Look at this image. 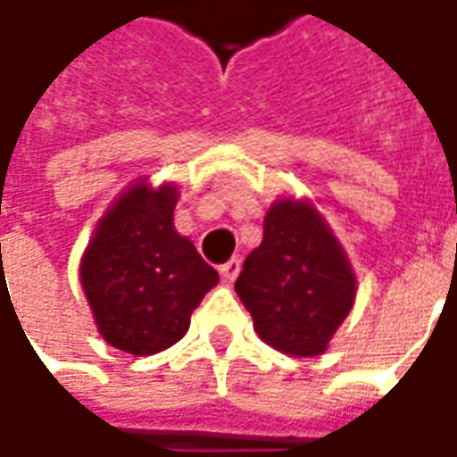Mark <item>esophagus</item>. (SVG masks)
Returning <instances> with one entry per match:
<instances>
[{"mask_svg": "<svg viewBox=\"0 0 457 457\" xmlns=\"http://www.w3.org/2000/svg\"><path fill=\"white\" fill-rule=\"evenodd\" d=\"M240 265H243L240 258H229L228 262L220 268V276H222V280H225V283H232V280L237 278V273H240Z\"/></svg>", "mask_w": 457, "mask_h": 457, "instance_id": "34e87169", "label": "esophagus"}]
</instances>
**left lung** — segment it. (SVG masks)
Returning a JSON list of instances; mask_svg holds the SVG:
<instances>
[{
    "label": "left lung",
    "mask_w": 457,
    "mask_h": 457,
    "mask_svg": "<svg viewBox=\"0 0 457 457\" xmlns=\"http://www.w3.org/2000/svg\"><path fill=\"white\" fill-rule=\"evenodd\" d=\"M235 291L265 344L283 354L319 356L354 306L356 278L313 204L278 199Z\"/></svg>",
    "instance_id": "1"
}]
</instances>
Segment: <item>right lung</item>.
<instances>
[{
  "label": "right lung",
  "mask_w": 457,
  "mask_h": 457,
  "mask_svg": "<svg viewBox=\"0 0 457 457\" xmlns=\"http://www.w3.org/2000/svg\"><path fill=\"white\" fill-rule=\"evenodd\" d=\"M177 187L138 181L103 214L80 262V283L101 337L144 356L177 344L217 286V270L174 229Z\"/></svg>",
  "instance_id": "add662e5"
}]
</instances>
